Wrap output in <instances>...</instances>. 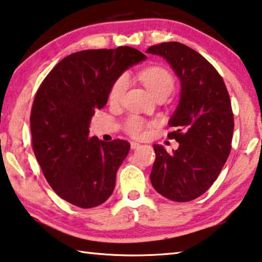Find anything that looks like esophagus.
<instances>
[{
	"label": "esophagus",
	"mask_w": 262,
	"mask_h": 262,
	"mask_svg": "<svg viewBox=\"0 0 262 262\" xmlns=\"http://www.w3.org/2000/svg\"><path fill=\"white\" fill-rule=\"evenodd\" d=\"M130 145H131V148L132 149H137V148L140 147V144L139 143H136V141H131Z\"/></svg>",
	"instance_id": "34e87169"
}]
</instances>
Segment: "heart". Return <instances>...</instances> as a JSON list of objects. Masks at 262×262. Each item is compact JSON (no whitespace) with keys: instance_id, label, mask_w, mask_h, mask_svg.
I'll return each mask as SVG.
<instances>
[{"instance_id":"b5f03b06","label":"heart","mask_w":262,"mask_h":262,"mask_svg":"<svg viewBox=\"0 0 262 262\" xmlns=\"http://www.w3.org/2000/svg\"><path fill=\"white\" fill-rule=\"evenodd\" d=\"M141 81L146 89L149 91L155 99L159 96H168L175 87V79L168 70L160 67H150L140 72ZM130 85V79L126 73L119 76L114 81L112 89L109 91L110 103L117 104L123 100L127 87ZM149 124L144 118L139 116H131L125 122V131L134 138H143L146 135V130Z\"/></svg>"}]
</instances>
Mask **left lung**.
<instances>
[{
  "label": "left lung",
  "mask_w": 262,
  "mask_h": 262,
  "mask_svg": "<svg viewBox=\"0 0 262 262\" xmlns=\"http://www.w3.org/2000/svg\"><path fill=\"white\" fill-rule=\"evenodd\" d=\"M146 53L170 64L181 81L180 102L168 135L180 146L168 153L153 145L155 161L150 183L164 198L185 203L204 194L216 181L231 150L233 114L222 77L212 64L187 46L163 42Z\"/></svg>",
  "instance_id": "1"
}]
</instances>
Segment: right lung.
<instances>
[{
    "instance_id": "right-lung-1",
    "label": "right lung",
    "mask_w": 262,
    "mask_h": 262,
    "mask_svg": "<svg viewBox=\"0 0 262 262\" xmlns=\"http://www.w3.org/2000/svg\"><path fill=\"white\" fill-rule=\"evenodd\" d=\"M145 59L127 46L81 50L59 61L36 92L30 117L35 158L56 194L77 207H96L113 193L130 144L91 138L90 122L114 81Z\"/></svg>"
}]
</instances>
